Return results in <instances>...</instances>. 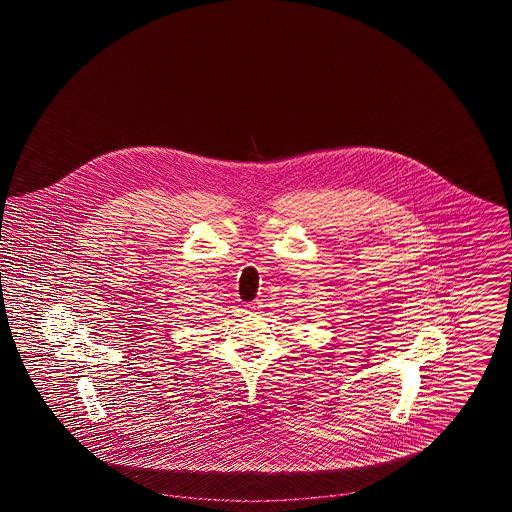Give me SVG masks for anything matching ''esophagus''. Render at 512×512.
I'll list each match as a JSON object with an SVG mask.
<instances>
[{
    "instance_id": "esophagus-1",
    "label": "esophagus",
    "mask_w": 512,
    "mask_h": 512,
    "mask_svg": "<svg viewBox=\"0 0 512 512\" xmlns=\"http://www.w3.org/2000/svg\"><path fill=\"white\" fill-rule=\"evenodd\" d=\"M249 309H255V305H251V307H249Z\"/></svg>"
}]
</instances>
